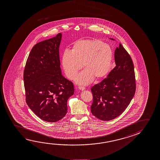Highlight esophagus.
Returning <instances> with one entry per match:
<instances>
[{
    "label": "esophagus",
    "instance_id": "1",
    "mask_svg": "<svg viewBox=\"0 0 160 160\" xmlns=\"http://www.w3.org/2000/svg\"><path fill=\"white\" fill-rule=\"evenodd\" d=\"M79 90H84L85 89V88L84 87H78Z\"/></svg>",
    "mask_w": 160,
    "mask_h": 160
}]
</instances>
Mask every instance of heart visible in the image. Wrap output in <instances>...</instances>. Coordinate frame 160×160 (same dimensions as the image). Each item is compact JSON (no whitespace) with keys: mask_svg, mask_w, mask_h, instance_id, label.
<instances>
[{"mask_svg":"<svg viewBox=\"0 0 160 160\" xmlns=\"http://www.w3.org/2000/svg\"><path fill=\"white\" fill-rule=\"evenodd\" d=\"M113 57L111 47L101 40L81 39L73 43L71 51H64L62 63L66 76L71 80L75 78L83 66L85 70L76 81L84 85L94 79L98 80L104 78L110 70Z\"/></svg>","mask_w":160,"mask_h":160,"instance_id":"heart-1","label":"heart"}]
</instances>
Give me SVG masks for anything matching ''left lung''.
<instances>
[{"label": "left lung", "mask_w": 160, "mask_h": 160, "mask_svg": "<svg viewBox=\"0 0 160 160\" xmlns=\"http://www.w3.org/2000/svg\"><path fill=\"white\" fill-rule=\"evenodd\" d=\"M114 58L115 68L107 78L91 89L93 97L91 112L102 121H110L121 115L136 92L133 63L121 43L115 49Z\"/></svg>", "instance_id": "obj_1"}]
</instances>
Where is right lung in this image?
<instances>
[{
  "label": "right lung",
  "mask_w": 160,
  "mask_h": 160,
  "mask_svg": "<svg viewBox=\"0 0 160 160\" xmlns=\"http://www.w3.org/2000/svg\"><path fill=\"white\" fill-rule=\"evenodd\" d=\"M62 34L32 48L24 70L27 105L43 121L56 122L65 116L73 85L61 74L59 46Z\"/></svg>",
  "instance_id": "right-lung-1"
}]
</instances>
